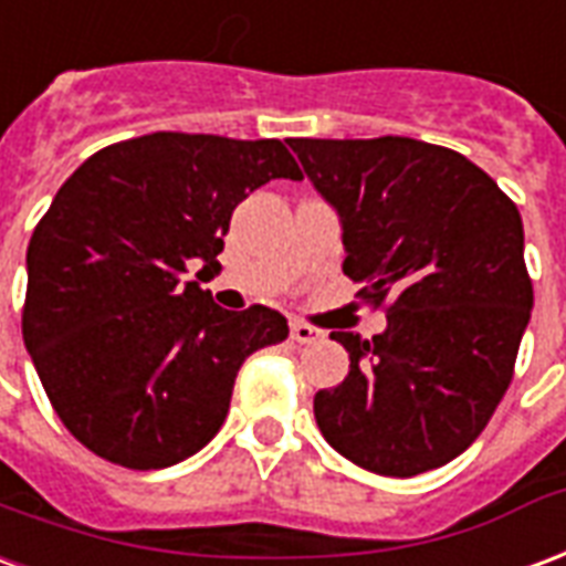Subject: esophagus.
<instances>
[{"label": "esophagus", "mask_w": 566, "mask_h": 566, "mask_svg": "<svg viewBox=\"0 0 566 566\" xmlns=\"http://www.w3.org/2000/svg\"><path fill=\"white\" fill-rule=\"evenodd\" d=\"M291 338L300 342V345H312V342H317V338H324V333L315 329L312 324H305V321H294V324H291Z\"/></svg>", "instance_id": "esophagus-1"}]
</instances>
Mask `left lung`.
Wrapping results in <instances>:
<instances>
[{
	"label": "left lung",
	"mask_w": 566,
	"mask_h": 566,
	"mask_svg": "<svg viewBox=\"0 0 566 566\" xmlns=\"http://www.w3.org/2000/svg\"><path fill=\"white\" fill-rule=\"evenodd\" d=\"M342 216L347 279L387 329L329 333L347 378L315 396L338 453L380 476L453 462L513 380L534 287L513 200L485 170L413 137L287 140Z\"/></svg>",
	"instance_id": "obj_1"
}]
</instances>
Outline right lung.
Here are the masks:
<instances>
[{
	"label": "right lung",
	"instance_id": "obj_1",
	"mask_svg": "<svg viewBox=\"0 0 566 566\" xmlns=\"http://www.w3.org/2000/svg\"><path fill=\"white\" fill-rule=\"evenodd\" d=\"M270 179H303L282 140L155 132L86 158L27 251L23 342L53 411L77 441L132 471L203 450L228 417L237 371L287 338L266 305L224 312L230 216Z\"/></svg>",
	"mask_w": 566,
	"mask_h": 566
}]
</instances>
